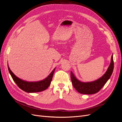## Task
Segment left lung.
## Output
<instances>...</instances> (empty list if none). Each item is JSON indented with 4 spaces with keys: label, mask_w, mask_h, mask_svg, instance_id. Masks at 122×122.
Listing matches in <instances>:
<instances>
[{
    "label": "left lung",
    "mask_w": 122,
    "mask_h": 122,
    "mask_svg": "<svg viewBox=\"0 0 122 122\" xmlns=\"http://www.w3.org/2000/svg\"><path fill=\"white\" fill-rule=\"evenodd\" d=\"M114 61L113 55L111 56V63L105 74L98 80L92 82H82L76 78L71 72V78L73 86L79 93L91 94L98 92L109 79L113 71Z\"/></svg>",
    "instance_id": "1"
}]
</instances>
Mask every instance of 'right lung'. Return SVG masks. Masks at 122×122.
I'll return each instance as SVG.
<instances>
[{
  "label": "right lung",
  "mask_w": 122,
  "mask_h": 122,
  "mask_svg": "<svg viewBox=\"0 0 122 122\" xmlns=\"http://www.w3.org/2000/svg\"><path fill=\"white\" fill-rule=\"evenodd\" d=\"M9 72L16 85L22 90L27 92H36L46 90L52 81L53 75L55 68L53 70L50 75L44 80L37 82H28L24 81L18 77L13 73L8 65Z\"/></svg>",
  "instance_id": "obj_1"
}]
</instances>
